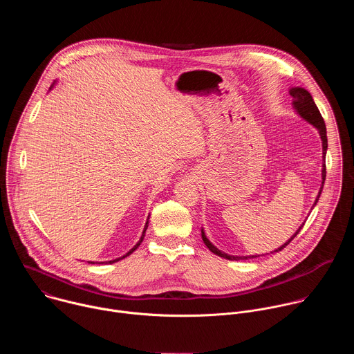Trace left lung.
I'll use <instances>...</instances> for the list:
<instances>
[{
    "label": "left lung",
    "mask_w": 354,
    "mask_h": 354,
    "mask_svg": "<svg viewBox=\"0 0 354 354\" xmlns=\"http://www.w3.org/2000/svg\"><path fill=\"white\" fill-rule=\"evenodd\" d=\"M290 95L292 96V105H294V109L297 111V113L304 119V120H307L308 123H311L314 127H317L318 129V131H319V136H321V140H322V154H324V164H322V186H321V190H319V193H318V197L315 198V203H314V206L317 205V201L319 200V196H321V192H322V187H324V183H325V178H326V165H325V156H326V149H328V137H326V126H325V122H324V118L321 116V113H319V109L317 108V105H315V102H314V99H313V96H311V93L307 91V89H304V88H299V86H295V88H291L290 89ZM313 206V207H314ZM304 227V224H302L297 231H295V234L286 242V243H283L280 248H277V249H274L272 254H274V252H279V250H281L283 248H286L295 236H297V234L301 231V228ZM201 238H203V242L206 243V246L213 252V254H216V255H218V257H221V258H224V259H228V261H246V259H254V258H258L257 255H252V257H234V255H228V254H224V252H221L218 248H216L209 239H207V236H206V234H205V231L201 230Z\"/></svg>",
    "instance_id": "obj_1"
}]
</instances>
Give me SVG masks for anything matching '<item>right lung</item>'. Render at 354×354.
<instances>
[{
    "mask_svg": "<svg viewBox=\"0 0 354 354\" xmlns=\"http://www.w3.org/2000/svg\"><path fill=\"white\" fill-rule=\"evenodd\" d=\"M147 227H148V218H147V223H145V227H144V231H142V235H141V238H140V241H138V242H137V243H136V245H134V246H133V248H131V249H130V250H129V252H127V254H126V255H123V257H122V258H118V259H113V261H109V262H108V263H115V262H118V261H120V259H123V258H126V257H129V255H131V254H133V252H134V250H136V249H137V248H138V246H140V243H141V242H142V239H144V235H145V230H147ZM91 263H92V262H91ZM102 263H104V262H102Z\"/></svg>",
    "mask_w": 354,
    "mask_h": 354,
    "instance_id": "add662e5",
    "label": "right lung"
}]
</instances>
